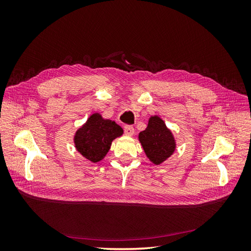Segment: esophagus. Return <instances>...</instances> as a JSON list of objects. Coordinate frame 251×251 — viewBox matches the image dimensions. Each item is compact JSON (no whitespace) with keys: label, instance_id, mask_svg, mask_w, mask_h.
<instances>
[{"label":"esophagus","instance_id":"esophagus-1","mask_svg":"<svg viewBox=\"0 0 251 251\" xmlns=\"http://www.w3.org/2000/svg\"><path fill=\"white\" fill-rule=\"evenodd\" d=\"M124 130H125V134L126 135L133 136V134H134V127L132 126H126Z\"/></svg>","mask_w":251,"mask_h":251}]
</instances>
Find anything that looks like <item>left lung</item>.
<instances>
[{"mask_svg":"<svg viewBox=\"0 0 251 251\" xmlns=\"http://www.w3.org/2000/svg\"><path fill=\"white\" fill-rule=\"evenodd\" d=\"M138 138L144 153L151 162L157 165L166 160L176 149V142L172 132L158 116H151L149 119L147 128L139 133Z\"/></svg>","mask_w":251,"mask_h":251,"instance_id":"left-lung-1","label":"left lung"}]
</instances>
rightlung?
<instances>
[{
  "instance_id": "right-lung-1",
  "label": "right lung",
  "mask_w": 251,
  "mask_h": 251,
  "mask_svg": "<svg viewBox=\"0 0 251 251\" xmlns=\"http://www.w3.org/2000/svg\"><path fill=\"white\" fill-rule=\"evenodd\" d=\"M124 134L115 121L103 119L100 114L91 115L87 123L75 133V148L91 162L102 160L109 151L112 141Z\"/></svg>"
}]
</instances>
